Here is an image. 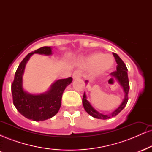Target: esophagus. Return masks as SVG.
<instances>
[{
  "label": "esophagus",
  "mask_w": 152,
  "mask_h": 152,
  "mask_svg": "<svg viewBox=\"0 0 152 152\" xmlns=\"http://www.w3.org/2000/svg\"><path fill=\"white\" fill-rule=\"evenodd\" d=\"M81 72H80L79 71H76L74 72L72 76H73V78L75 80V79H78V78H81Z\"/></svg>",
  "instance_id": "obj_1"
}]
</instances>
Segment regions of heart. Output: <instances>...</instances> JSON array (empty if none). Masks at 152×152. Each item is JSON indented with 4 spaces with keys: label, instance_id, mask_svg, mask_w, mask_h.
<instances>
[{
    "label": "heart",
    "instance_id": "obj_1",
    "mask_svg": "<svg viewBox=\"0 0 152 152\" xmlns=\"http://www.w3.org/2000/svg\"><path fill=\"white\" fill-rule=\"evenodd\" d=\"M79 64L83 69H92L94 76H97L109 71L114 66V60L109 54L94 52L81 58Z\"/></svg>",
    "mask_w": 152,
    "mask_h": 152
}]
</instances>
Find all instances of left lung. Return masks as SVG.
Listing matches in <instances>:
<instances>
[{
  "label": "left lung",
  "instance_id": "8db88e82",
  "mask_svg": "<svg viewBox=\"0 0 152 152\" xmlns=\"http://www.w3.org/2000/svg\"><path fill=\"white\" fill-rule=\"evenodd\" d=\"M115 60H116V64H117V66H116V71H114V72L111 73V78L109 80V81L111 79H114V81H116L121 87L122 89L124 91V98L123 101H122L121 104L120 106L114 110V111L109 114H104L102 113L96 111L90 102L87 100V97L86 94H83V97L82 99V103H83V106L84 107V109L88 113L90 116H93L94 118H99V119H108L111 117L116 116V115L119 114L120 112L124 109L128 102V94L129 91V81L128 78V74H127V68L125 64L124 63L123 61L121 60V58L117 55L116 53H113ZM86 83H88V81H86Z\"/></svg>",
  "mask_w": 152,
  "mask_h": 152
}]
</instances>
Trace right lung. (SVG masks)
Segmentation results:
<instances>
[{
  "instance_id": "right-lung-1",
  "label": "right lung",
  "mask_w": 152,
  "mask_h": 152,
  "mask_svg": "<svg viewBox=\"0 0 152 152\" xmlns=\"http://www.w3.org/2000/svg\"><path fill=\"white\" fill-rule=\"evenodd\" d=\"M34 53L50 56L52 48L43 46L28 54L20 62L15 74L11 85L13 104L20 114L33 121H44L52 118L58 113L61 105L63 93L72 82V78L56 80L50 88L44 93L34 94L28 93L23 87V75L27 62Z\"/></svg>"
}]
</instances>
